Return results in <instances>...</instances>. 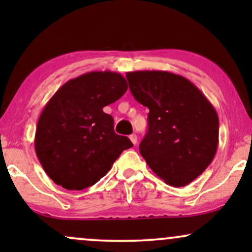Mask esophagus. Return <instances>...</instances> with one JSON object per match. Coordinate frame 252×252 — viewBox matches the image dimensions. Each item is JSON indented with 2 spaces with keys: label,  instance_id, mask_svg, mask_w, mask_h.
<instances>
[{
  "label": "esophagus",
  "instance_id": "1",
  "mask_svg": "<svg viewBox=\"0 0 252 252\" xmlns=\"http://www.w3.org/2000/svg\"><path fill=\"white\" fill-rule=\"evenodd\" d=\"M129 138H130V141H131V142H132V144H134V146H136V144H137V135L131 134V135L129 136Z\"/></svg>",
  "mask_w": 252,
  "mask_h": 252
}]
</instances>
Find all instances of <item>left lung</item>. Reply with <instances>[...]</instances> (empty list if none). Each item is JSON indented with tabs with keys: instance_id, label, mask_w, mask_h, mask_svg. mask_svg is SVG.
<instances>
[{
	"instance_id": "obj_1",
	"label": "left lung",
	"mask_w": 252,
	"mask_h": 252,
	"mask_svg": "<svg viewBox=\"0 0 252 252\" xmlns=\"http://www.w3.org/2000/svg\"><path fill=\"white\" fill-rule=\"evenodd\" d=\"M129 89L149 109L140 153L158 178L186 186L209 167L219 137L216 109L193 83L166 71L126 73Z\"/></svg>"
}]
</instances>
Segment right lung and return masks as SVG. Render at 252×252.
Returning a JSON list of instances; mask_svg holds the SVG:
<instances>
[{
    "label": "right lung",
    "instance_id": "obj_1",
    "mask_svg": "<svg viewBox=\"0 0 252 252\" xmlns=\"http://www.w3.org/2000/svg\"><path fill=\"white\" fill-rule=\"evenodd\" d=\"M122 74L94 71L68 80L43 108L37 121L36 156L46 174L66 189L92 186L132 143L114 130L103 111L126 94Z\"/></svg>",
    "mask_w": 252,
    "mask_h": 252
}]
</instances>
